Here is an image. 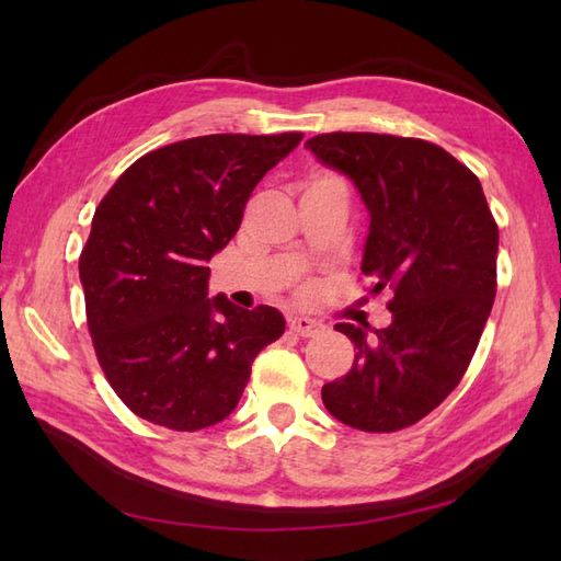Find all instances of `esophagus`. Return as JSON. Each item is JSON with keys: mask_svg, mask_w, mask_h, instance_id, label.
<instances>
[{"mask_svg": "<svg viewBox=\"0 0 561 561\" xmlns=\"http://www.w3.org/2000/svg\"><path fill=\"white\" fill-rule=\"evenodd\" d=\"M289 328L296 332V335H301V337H313V335H318V332H323V323H320V320H313V318H308V316H291L289 318Z\"/></svg>", "mask_w": 561, "mask_h": 561, "instance_id": "esophagus-1", "label": "esophagus"}]
</instances>
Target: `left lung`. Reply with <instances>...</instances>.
<instances>
[{"label": "left lung", "mask_w": 561, "mask_h": 561, "mask_svg": "<svg viewBox=\"0 0 561 561\" xmlns=\"http://www.w3.org/2000/svg\"><path fill=\"white\" fill-rule=\"evenodd\" d=\"M306 149L359 190L371 217L362 272L374 294L392 291L388 328L335 325L356 356L323 402L352 428L398 432L468 371L496 294V221L478 175L432 141L330 133Z\"/></svg>", "instance_id": "8db88e82"}]
</instances>
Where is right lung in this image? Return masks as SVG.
<instances>
[{"label":"right lung","instance_id":"add662e5","mask_svg":"<svg viewBox=\"0 0 561 561\" xmlns=\"http://www.w3.org/2000/svg\"><path fill=\"white\" fill-rule=\"evenodd\" d=\"M301 133L207 135L149 151L93 214L79 257L99 364L129 410L173 432L226 420L260 350L279 340L272 306L209 299V260L236 236L253 187Z\"/></svg>","mask_w":561,"mask_h":561}]
</instances>
